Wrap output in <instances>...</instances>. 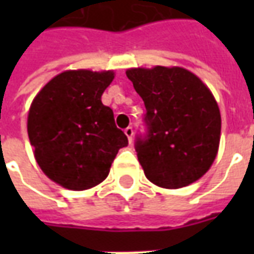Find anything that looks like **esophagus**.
I'll use <instances>...</instances> for the list:
<instances>
[{
    "label": "esophagus",
    "mask_w": 254,
    "mask_h": 254,
    "mask_svg": "<svg viewBox=\"0 0 254 254\" xmlns=\"http://www.w3.org/2000/svg\"><path fill=\"white\" fill-rule=\"evenodd\" d=\"M133 133H134V130H133L132 127H127V129H125V134H127V140H129V143H132Z\"/></svg>",
    "instance_id": "34e87169"
}]
</instances>
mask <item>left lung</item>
<instances>
[{
    "mask_svg": "<svg viewBox=\"0 0 254 254\" xmlns=\"http://www.w3.org/2000/svg\"><path fill=\"white\" fill-rule=\"evenodd\" d=\"M145 106L144 127L134 141L145 177L176 189L197 181L216 158L220 113L211 91L182 67L127 69Z\"/></svg>",
    "mask_w": 254,
    "mask_h": 254,
    "instance_id": "8db88e82",
    "label": "left lung"
}]
</instances>
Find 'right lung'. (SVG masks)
<instances>
[{
    "instance_id": "obj_1",
    "label": "right lung",
    "mask_w": 254,
    "mask_h": 254,
    "mask_svg": "<svg viewBox=\"0 0 254 254\" xmlns=\"http://www.w3.org/2000/svg\"><path fill=\"white\" fill-rule=\"evenodd\" d=\"M113 72L67 70L50 80L31 105L28 137L38 165L50 180L72 190L98 185L109 176L127 137L102 103Z\"/></svg>"
}]
</instances>
